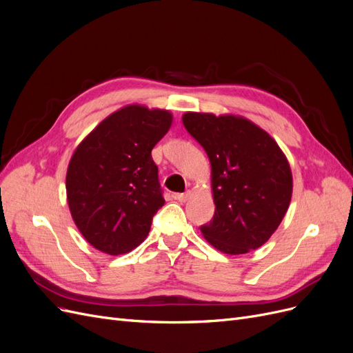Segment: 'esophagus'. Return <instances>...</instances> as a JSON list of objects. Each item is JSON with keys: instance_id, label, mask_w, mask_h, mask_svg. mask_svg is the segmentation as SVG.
Segmentation results:
<instances>
[{"instance_id": "1", "label": "esophagus", "mask_w": 353, "mask_h": 353, "mask_svg": "<svg viewBox=\"0 0 353 353\" xmlns=\"http://www.w3.org/2000/svg\"><path fill=\"white\" fill-rule=\"evenodd\" d=\"M174 197H175V200H178V201H181V203H185V201L191 197V193H190V191H185V193L175 194Z\"/></svg>"}]
</instances>
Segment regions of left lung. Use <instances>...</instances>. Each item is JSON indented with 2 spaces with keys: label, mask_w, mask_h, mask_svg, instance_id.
Returning <instances> with one entry per match:
<instances>
[{
  "label": "left lung",
  "mask_w": 353,
  "mask_h": 353,
  "mask_svg": "<svg viewBox=\"0 0 353 353\" xmlns=\"http://www.w3.org/2000/svg\"><path fill=\"white\" fill-rule=\"evenodd\" d=\"M188 134L212 166L215 215L200 231L213 248L244 254L270 240L290 205L293 178L281 148L262 128L240 116L188 112Z\"/></svg>",
  "instance_id": "1"
}]
</instances>
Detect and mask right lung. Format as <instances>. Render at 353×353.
Masks as SVG:
<instances>
[{"instance_id": "right-lung-1", "label": "right lung", "mask_w": 353, "mask_h": 353, "mask_svg": "<svg viewBox=\"0 0 353 353\" xmlns=\"http://www.w3.org/2000/svg\"><path fill=\"white\" fill-rule=\"evenodd\" d=\"M172 125L168 110L126 105L83 138L66 174L72 218L92 248L112 256L140 245L165 205L153 147Z\"/></svg>"}]
</instances>
